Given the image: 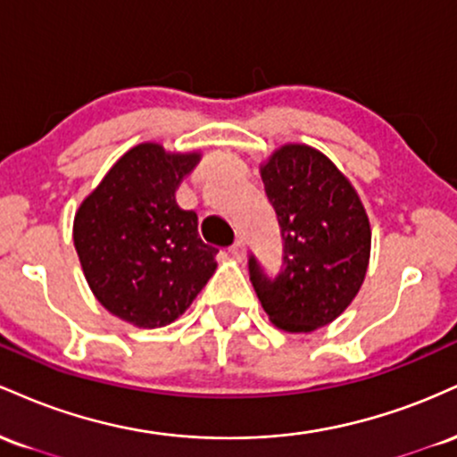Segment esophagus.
<instances>
[{"label":"esophagus","mask_w":457,"mask_h":457,"mask_svg":"<svg viewBox=\"0 0 457 457\" xmlns=\"http://www.w3.org/2000/svg\"><path fill=\"white\" fill-rule=\"evenodd\" d=\"M229 253H232L236 260H245V243H243V240H236V243L229 246Z\"/></svg>","instance_id":"esophagus-1"}]
</instances>
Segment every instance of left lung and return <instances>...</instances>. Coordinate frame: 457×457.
<instances>
[{
	"label": "left lung",
	"mask_w": 457,
	"mask_h": 457,
	"mask_svg": "<svg viewBox=\"0 0 457 457\" xmlns=\"http://www.w3.org/2000/svg\"><path fill=\"white\" fill-rule=\"evenodd\" d=\"M262 180L281 228L283 264L270 277L251 253V283L277 327L309 333L333 322L359 292L370 262V221L353 185L309 145L277 150Z\"/></svg>",
	"instance_id": "8db88e82"
}]
</instances>
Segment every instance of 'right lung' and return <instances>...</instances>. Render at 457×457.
<instances>
[{
  "instance_id": "obj_1",
  "label": "right lung",
  "mask_w": 457,
  "mask_h": 457,
  "mask_svg": "<svg viewBox=\"0 0 457 457\" xmlns=\"http://www.w3.org/2000/svg\"><path fill=\"white\" fill-rule=\"evenodd\" d=\"M197 161L141 144L115 162L75 217L72 238L94 296L135 327L174 322L217 269V249L199 238L197 214L176 204V188Z\"/></svg>"
}]
</instances>
